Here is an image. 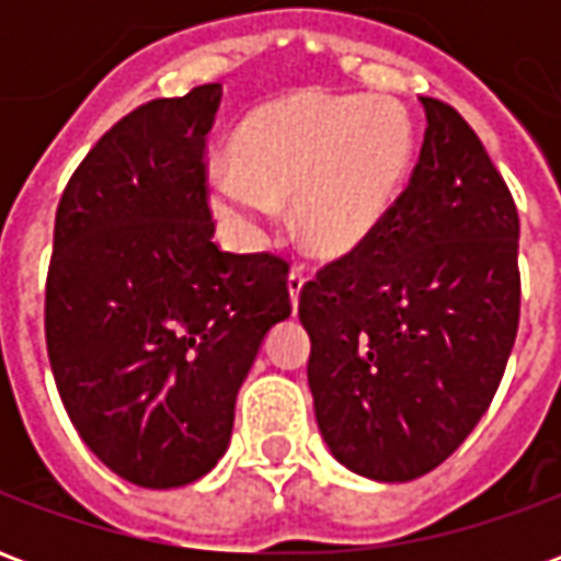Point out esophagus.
Segmentation results:
<instances>
[{"label":"esophagus","mask_w":561,"mask_h":561,"mask_svg":"<svg viewBox=\"0 0 561 561\" xmlns=\"http://www.w3.org/2000/svg\"><path fill=\"white\" fill-rule=\"evenodd\" d=\"M304 282H306V270L291 267V273H288V294H291L294 309H297V300H300V291H304Z\"/></svg>","instance_id":"34e87169"}]
</instances>
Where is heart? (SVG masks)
<instances>
[{"label": "heart", "instance_id": "heart-1", "mask_svg": "<svg viewBox=\"0 0 561 561\" xmlns=\"http://www.w3.org/2000/svg\"><path fill=\"white\" fill-rule=\"evenodd\" d=\"M412 126L397 104L297 92L257 107L233 140V168L209 176L213 207L255 240L279 201L316 255L354 252L400 197Z\"/></svg>", "mask_w": 561, "mask_h": 561}]
</instances>
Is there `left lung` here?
<instances>
[{
  "label": "left lung",
  "instance_id": "left-lung-1",
  "mask_svg": "<svg viewBox=\"0 0 561 561\" xmlns=\"http://www.w3.org/2000/svg\"><path fill=\"white\" fill-rule=\"evenodd\" d=\"M393 207L300 291L321 435L348 469L414 481L490 409L519 324V216L469 123L438 99Z\"/></svg>",
  "mask_w": 561,
  "mask_h": 561
}]
</instances>
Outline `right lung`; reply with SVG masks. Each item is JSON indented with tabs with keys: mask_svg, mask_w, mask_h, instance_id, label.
<instances>
[{
	"mask_svg": "<svg viewBox=\"0 0 561 561\" xmlns=\"http://www.w3.org/2000/svg\"><path fill=\"white\" fill-rule=\"evenodd\" d=\"M221 83L123 116L59 197L44 288L56 388L119 478L171 490L231 442L267 330L291 316L288 261L213 240L207 131Z\"/></svg>",
	"mask_w": 561,
	"mask_h": 561,
	"instance_id": "add662e5",
	"label": "right lung"
}]
</instances>
